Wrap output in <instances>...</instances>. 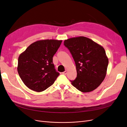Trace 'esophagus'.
Here are the masks:
<instances>
[{
    "label": "esophagus",
    "mask_w": 127,
    "mask_h": 127,
    "mask_svg": "<svg viewBox=\"0 0 127 127\" xmlns=\"http://www.w3.org/2000/svg\"><path fill=\"white\" fill-rule=\"evenodd\" d=\"M67 72H68V71L66 70H65L64 72H63V74H64V75H66V74H67Z\"/></svg>",
    "instance_id": "1"
}]
</instances>
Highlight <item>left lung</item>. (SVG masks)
<instances>
[{
	"mask_svg": "<svg viewBox=\"0 0 127 127\" xmlns=\"http://www.w3.org/2000/svg\"><path fill=\"white\" fill-rule=\"evenodd\" d=\"M64 45L71 53L77 71L72 85L83 93L94 91L104 79L109 59L102 46L85 36L69 38Z\"/></svg>",
	"mask_w": 127,
	"mask_h": 127,
	"instance_id": "1",
	"label": "left lung"
}]
</instances>
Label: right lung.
<instances>
[{"label":"right lung","instance_id":"1","mask_svg":"<svg viewBox=\"0 0 127 127\" xmlns=\"http://www.w3.org/2000/svg\"><path fill=\"white\" fill-rule=\"evenodd\" d=\"M63 40H42L33 42L18 57L17 71L30 89L40 92L54 83L59 75L53 64V57Z\"/></svg>","mask_w":127,"mask_h":127}]
</instances>
